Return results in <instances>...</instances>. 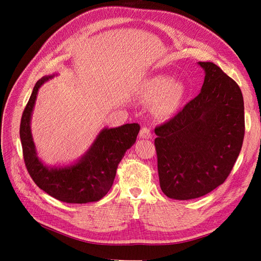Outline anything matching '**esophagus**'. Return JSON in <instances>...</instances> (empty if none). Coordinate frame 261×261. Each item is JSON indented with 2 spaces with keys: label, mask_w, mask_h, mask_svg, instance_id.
<instances>
[{
  "label": "esophagus",
  "mask_w": 261,
  "mask_h": 261,
  "mask_svg": "<svg viewBox=\"0 0 261 261\" xmlns=\"http://www.w3.org/2000/svg\"><path fill=\"white\" fill-rule=\"evenodd\" d=\"M139 137L140 138H145V139L151 138V132H150V129L148 127H146V126H144V127L140 129Z\"/></svg>",
  "instance_id": "esophagus-1"
}]
</instances>
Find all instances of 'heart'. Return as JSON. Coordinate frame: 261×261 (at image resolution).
<instances>
[{"mask_svg": "<svg viewBox=\"0 0 261 261\" xmlns=\"http://www.w3.org/2000/svg\"><path fill=\"white\" fill-rule=\"evenodd\" d=\"M185 93L183 83L174 82L169 75H158L146 83L141 96L148 102H155V110L160 115L171 116L178 110Z\"/></svg>", "mask_w": 261, "mask_h": 261, "instance_id": "b5f03b06", "label": "heart"}]
</instances>
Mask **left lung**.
I'll list each match as a JSON object with an SVG mask.
<instances>
[{
	"instance_id": "1",
	"label": "left lung",
	"mask_w": 261,
	"mask_h": 261,
	"mask_svg": "<svg viewBox=\"0 0 261 261\" xmlns=\"http://www.w3.org/2000/svg\"><path fill=\"white\" fill-rule=\"evenodd\" d=\"M200 93L156 126L154 146L162 192L188 200L223 184L241 152L245 134L241 88L211 62Z\"/></svg>"
}]
</instances>
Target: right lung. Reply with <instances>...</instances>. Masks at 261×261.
Wrapping results in <instances>:
<instances>
[{"label": "right lung", "mask_w": 261, "mask_h": 261, "mask_svg": "<svg viewBox=\"0 0 261 261\" xmlns=\"http://www.w3.org/2000/svg\"><path fill=\"white\" fill-rule=\"evenodd\" d=\"M52 76L39 80L23 110L19 127L22 155L27 171L39 188L55 199L68 203L98 201L108 194L115 178L118 163L136 141L140 126L125 124L102 130L91 148L74 165L49 169L38 159L30 132V117L41 85Z\"/></svg>", "instance_id": "1"}]
</instances>
